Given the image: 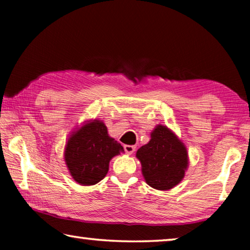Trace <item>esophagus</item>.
I'll use <instances>...</instances> for the list:
<instances>
[{
  "label": "esophagus",
  "mask_w": 250,
  "mask_h": 250,
  "mask_svg": "<svg viewBox=\"0 0 250 250\" xmlns=\"http://www.w3.org/2000/svg\"><path fill=\"white\" fill-rule=\"evenodd\" d=\"M124 147H125V153H128V154H132L133 152L135 151V146H129V145H125Z\"/></svg>",
  "instance_id": "34e87169"
}]
</instances>
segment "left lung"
<instances>
[{
	"label": "left lung",
	"mask_w": 250,
	"mask_h": 250,
	"mask_svg": "<svg viewBox=\"0 0 250 250\" xmlns=\"http://www.w3.org/2000/svg\"><path fill=\"white\" fill-rule=\"evenodd\" d=\"M147 185L167 191L183 180L188 166L184 143L166 125H156L149 143L137 151Z\"/></svg>",
	"instance_id": "obj_1"
}]
</instances>
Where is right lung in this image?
<instances>
[{
	"mask_svg": "<svg viewBox=\"0 0 250 250\" xmlns=\"http://www.w3.org/2000/svg\"><path fill=\"white\" fill-rule=\"evenodd\" d=\"M124 147L109 137L103 121L92 120L70 134L65 147V162L80 185H94L107 175L109 162Z\"/></svg>",
	"mask_w": 250,
	"mask_h": 250,
	"instance_id": "1",
	"label": "right lung"
}]
</instances>
